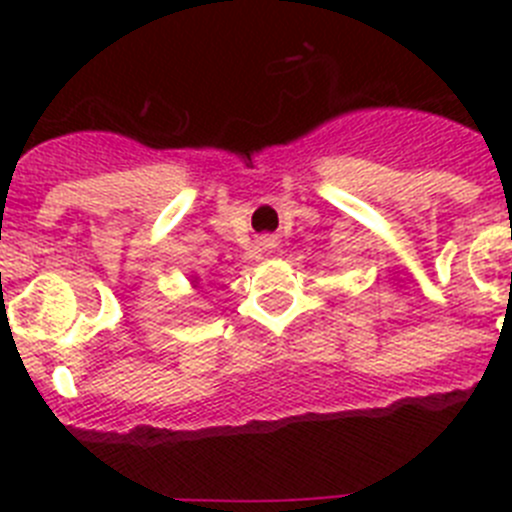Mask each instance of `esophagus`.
I'll return each instance as SVG.
<instances>
[{"label":"esophagus","mask_w":512,"mask_h":512,"mask_svg":"<svg viewBox=\"0 0 512 512\" xmlns=\"http://www.w3.org/2000/svg\"><path fill=\"white\" fill-rule=\"evenodd\" d=\"M264 243H266V246H274V241H271V238H266Z\"/></svg>","instance_id":"1"}]
</instances>
